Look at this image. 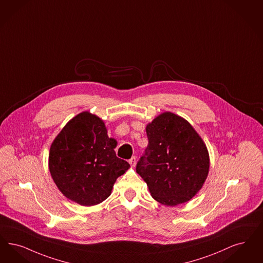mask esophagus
I'll use <instances>...</instances> for the list:
<instances>
[{"instance_id":"esophagus-1","label":"esophagus","mask_w":263,"mask_h":263,"mask_svg":"<svg viewBox=\"0 0 263 263\" xmlns=\"http://www.w3.org/2000/svg\"><path fill=\"white\" fill-rule=\"evenodd\" d=\"M129 163H130V165L132 166V167H135L136 166L137 163V159L135 157H132V158L129 159Z\"/></svg>"}]
</instances>
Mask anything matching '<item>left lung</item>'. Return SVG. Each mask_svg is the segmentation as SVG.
I'll return each mask as SVG.
<instances>
[{"mask_svg":"<svg viewBox=\"0 0 263 263\" xmlns=\"http://www.w3.org/2000/svg\"><path fill=\"white\" fill-rule=\"evenodd\" d=\"M148 145L137 173L152 197L166 206L194 198L208 178L210 155L203 140L189 122L165 111L146 127Z\"/></svg>","mask_w":263,"mask_h":263,"instance_id":"1","label":"left lung"}]
</instances>
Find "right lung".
I'll list each match as a JSON object with an SVG mask.
<instances>
[{"mask_svg":"<svg viewBox=\"0 0 263 263\" xmlns=\"http://www.w3.org/2000/svg\"><path fill=\"white\" fill-rule=\"evenodd\" d=\"M116 147L99 116L89 111L74 116L50 147L49 170L58 189L83 206L106 200L116 179L130 167L116 157Z\"/></svg>","mask_w":263,"mask_h":263,"instance_id":"1","label":"right lung"}]
</instances>
